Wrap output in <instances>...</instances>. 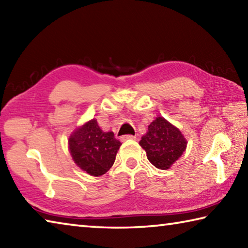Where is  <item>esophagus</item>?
<instances>
[{
    "mask_svg": "<svg viewBox=\"0 0 248 248\" xmlns=\"http://www.w3.org/2000/svg\"><path fill=\"white\" fill-rule=\"evenodd\" d=\"M136 136H131V134H127V136H123L121 137V140L123 141H127V140H136Z\"/></svg>",
    "mask_w": 248,
    "mask_h": 248,
    "instance_id": "34e87169",
    "label": "esophagus"
}]
</instances>
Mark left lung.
<instances>
[{
	"label": "left lung",
	"mask_w": 248,
	"mask_h": 248,
	"mask_svg": "<svg viewBox=\"0 0 248 248\" xmlns=\"http://www.w3.org/2000/svg\"><path fill=\"white\" fill-rule=\"evenodd\" d=\"M139 144L151 164L159 170H169L186 151L187 140L178 128L158 116L150 124Z\"/></svg>",
	"instance_id": "obj_1"
}]
</instances>
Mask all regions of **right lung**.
<instances>
[{"label":"right lung","instance_id":"obj_1","mask_svg":"<svg viewBox=\"0 0 248 248\" xmlns=\"http://www.w3.org/2000/svg\"><path fill=\"white\" fill-rule=\"evenodd\" d=\"M68 145L75 164L89 175L98 177L110 170L121 142L112 131H103L94 118L71 133Z\"/></svg>","mask_w":248,"mask_h":248}]
</instances>
